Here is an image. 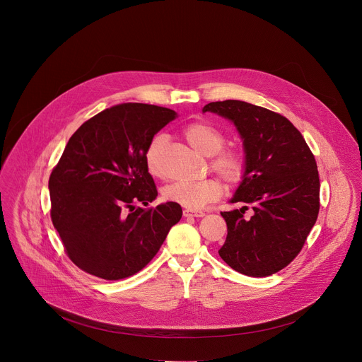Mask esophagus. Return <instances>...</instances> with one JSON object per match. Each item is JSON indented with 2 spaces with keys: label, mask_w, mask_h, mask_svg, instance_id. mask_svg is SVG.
I'll return each mask as SVG.
<instances>
[{
  "label": "esophagus",
  "mask_w": 362,
  "mask_h": 362,
  "mask_svg": "<svg viewBox=\"0 0 362 362\" xmlns=\"http://www.w3.org/2000/svg\"><path fill=\"white\" fill-rule=\"evenodd\" d=\"M183 216H185V217H203V216H204V211L186 209V210H183Z\"/></svg>",
  "instance_id": "34e87169"
}]
</instances>
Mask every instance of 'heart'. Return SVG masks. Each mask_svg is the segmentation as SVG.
Returning a JSON list of instances; mask_svg holds the SVG:
<instances>
[{
  "label": "heart",
  "mask_w": 362,
  "mask_h": 362,
  "mask_svg": "<svg viewBox=\"0 0 362 362\" xmlns=\"http://www.w3.org/2000/svg\"><path fill=\"white\" fill-rule=\"evenodd\" d=\"M185 136L189 144L206 156H211V169L223 176L231 185H238L247 175V159L243 152L226 148V136L216 125L204 121L193 122L185 128ZM166 144L163 135H156L145 153V162L149 173L155 177L163 176L160 166V153ZM223 194V183L217 177H207L199 182H175L163 189V197L168 202L196 210L216 202Z\"/></svg>",
  "instance_id": "1"
}]
</instances>
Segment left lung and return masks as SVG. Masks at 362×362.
<instances>
[{
  "instance_id": "8db88e82",
  "label": "left lung",
  "mask_w": 362,
  "mask_h": 362,
  "mask_svg": "<svg viewBox=\"0 0 362 362\" xmlns=\"http://www.w3.org/2000/svg\"><path fill=\"white\" fill-rule=\"evenodd\" d=\"M206 111L235 124L248 166L231 200L245 206L221 213L228 233L218 254L243 275L276 274L299 255L319 216L315 155L300 131L275 111L238 100L209 103ZM248 206L251 219L243 216Z\"/></svg>"
}]
</instances>
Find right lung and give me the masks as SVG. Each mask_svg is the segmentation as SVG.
Segmentation results:
<instances>
[{
    "label": "right lung",
    "mask_w": 362,
    "mask_h": 362,
    "mask_svg": "<svg viewBox=\"0 0 362 362\" xmlns=\"http://www.w3.org/2000/svg\"><path fill=\"white\" fill-rule=\"evenodd\" d=\"M177 114L141 103L110 107L70 136L49 177L50 218L70 261L105 281L144 269L182 207L152 203L158 190L145 153L153 136Z\"/></svg>",
    "instance_id": "obj_1"
}]
</instances>
